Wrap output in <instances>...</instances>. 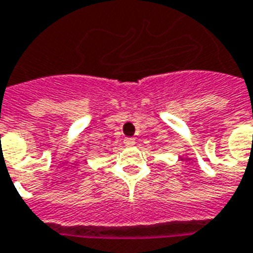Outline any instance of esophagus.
I'll return each mask as SVG.
<instances>
[{"label":"esophagus","mask_w":253,"mask_h":253,"mask_svg":"<svg viewBox=\"0 0 253 253\" xmlns=\"http://www.w3.org/2000/svg\"><path fill=\"white\" fill-rule=\"evenodd\" d=\"M123 142H125L127 146L135 145V139H134V138H131V136H127V138H125V139H123Z\"/></svg>","instance_id":"esophagus-1"}]
</instances>
